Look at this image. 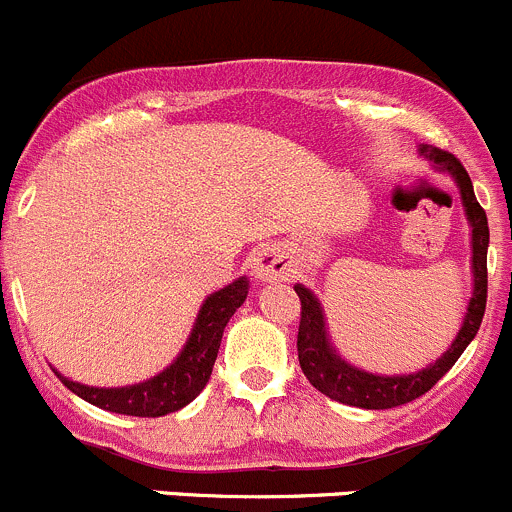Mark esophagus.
Wrapping results in <instances>:
<instances>
[{
    "instance_id": "esophagus-1",
    "label": "esophagus",
    "mask_w": 512,
    "mask_h": 512,
    "mask_svg": "<svg viewBox=\"0 0 512 512\" xmlns=\"http://www.w3.org/2000/svg\"><path fill=\"white\" fill-rule=\"evenodd\" d=\"M251 268H254L256 278H263V281H276V278H281L283 273L288 271V261L278 254V251L263 249L254 256Z\"/></svg>"
}]
</instances>
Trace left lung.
Listing matches in <instances>:
<instances>
[{"label":"left lung","instance_id":"1","mask_svg":"<svg viewBox=\"0 0 512 512\" xmlns=\"http://www.w3.org/2000/svg\"><path fill=\"white\" fill-rule=\"evenodd\" d=\"M421 151L428 159H433L440 169L450 171L453 179L458 181L465 214H468L470 226H473V298H470L468 313H465L458 338L450 343L448 351L433 366L411 373V376H373V373H363L358 368L348 366L346 361H341L333 353V348L328 346L321 303H318V298L308 288L296 286L298 298H301V321H298L296 348L303 376L323 396L333 398L338 403H346V406L383 411V408H396L421 398L423 393H428L455 366V361L468 348V343L473 341L480 328V321H483L485 301H488V219H485L483 206L475 199L473 184H470V176L463 169V164L453 154L438 149V146H423Z\"/></svg>","mask_w":512,"mask_h":512}]
</instances>
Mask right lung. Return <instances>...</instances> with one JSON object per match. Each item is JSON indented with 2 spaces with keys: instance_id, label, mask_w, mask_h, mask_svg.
<instances>
[{
  "instance_id": "obj_1",
  "label": "right lung",
  "mask_w": 512,
  "mask_h": 512,
  "mask_svg": "<svg viewBox=\"0 0 512 512\" xmlns=\"http://www.w3.org/2000/svg\"><path fill=\"white\" fill-rule=\"evenodd\" d=\"M246 293H249V281L246 278H239L231 286L211 293L204 306H201L196 326L181 356L166 371L151 378V381L126 388H89L57 373L59 381L69 391L77 393L79 398L89 401L91 406H99L111 413L159 418L166 416V413L179 411L186 403L194 401L204 391L206 383H209L226 323L234 316L236 308L246 301Z\"/></svg>"
}]
</instances>
